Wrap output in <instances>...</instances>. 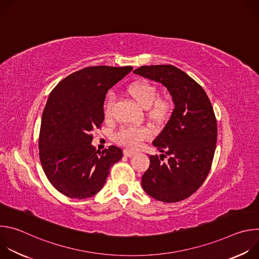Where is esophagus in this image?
Returning a JSON list of instances; mask_svg holds the SVG:
<instances>
[{
    "label": "esophagus",
    "instance_id": "obj_1",
    "mask_svg": "<svg viewBox=\"0 0 259 259\" xmlns=\"http://www.w3.org/2000/svg\"><path fill=\"white\" fill-rule=\"evenodd\" d=\"M136 153L133 152V151H130V150H124V156L126 157H132L134 156Z\"/></svg>",
    "mask_w": 259,
    "mask_h": 259
}]
</instances>
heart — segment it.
Instances as JSON below:
<instances>
[{"instance_id":"obj_1","label":"heart","mask_w":259,"mask_h":259,"mask_svg":"<svg viewBox=\"0 0 259 259\" xmlns=\"http://www.w3.org/2000/svg\"><path fill=\"white\" fill-rule=\"evenodd\" d=\"M129 93L132 97L144 108H150V116L156 120L166 119L172 109V103L170 100L165 98L158 97V89L146 82H140L132 84L129 87ZM116 101L115 93H109L105 103V114L109 116L113 112V107ZM152 137V131L146 127H134V126H125L119 129L115 133V141L121 145L131 147V149H137L142 143L143 140H146Z\"/></svg>"}]
</instances>
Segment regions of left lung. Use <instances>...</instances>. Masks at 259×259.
<instances>
[{
    "instance_id": "1",
    "label": "left lung",
    "mask_w": 259,
    "mask_h": 259,
    "mask_svg": "<svg viewBox=\"0 0 259 259\" xmlns=\"http://www.w3.org/2000/svg\"><path fill=\"white\" fill-rule=\"evenodd\" d=\"M133 72L162 84L174 104L169 121L153 141L165 155L150 156L142 189L161 202L182 201L202 186L211 168L217 140L213 107L204 89L173 65H143ZM166 155L168 160L163 162Z\"/></svg>"
}]
</instances>
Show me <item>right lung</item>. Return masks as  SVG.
Here are the masks:
<instances>
[{
    "mask_svg": "<svg viewBox=\"0 0 259 259\" xmlns=\"http://www.w3.org/2000/svg\"><path fill=\"white\" fill-rule=\"evenodd\" d=\"M133 69L132 66H90L80 69L51 91L44 108L39 150L43 170L52 186L73 199L96 195L109 169L123 157L110 145L102 152L91 144L100 128L107 91Z\"/></svg>",
    "mask_w": 259,
    "mask_h": 259,
    "instance_id": "right-lung-1",
    "label": "right lung"
}]
</instances>
